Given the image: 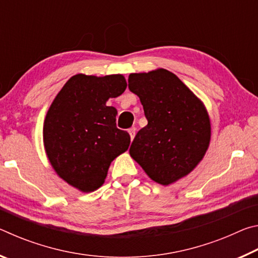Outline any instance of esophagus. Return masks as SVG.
<instances>
[{
  "instance_id": "1",
  "label": "esophagus",
  "mask_w": 258,
  "mask_h": 258,
  "mask_svg": "<svg viewBox=\"0 0 258 258\" xmlns=\"http://www.w3.org/2000/svg\"><path fill=\"white\" fill-rule=\"evenodd\" d=\"M135 132H137V128H135V127H131V128L128 130V133H130V135H131V140L134 139Z\"/></svg>"
}]
</instances>
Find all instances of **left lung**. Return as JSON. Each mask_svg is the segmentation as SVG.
Masks as SVG:
<instances>
[{"label":"left lung","instance_id":"left-lung-1","mask_svg":"<svg viewBox=\"0 0 258 258\" xmlns=\"http://www.w3.org/2000/svg\"><path fill=\"white\" fill-rule=\"evenodd\" d=\"M148 125L135 135L130 155L152 180L168 185L194 169L206 152L211 124L202 101L173 73L131 74Z\"/></svg>","mask_w":258,"mask_h":258}]
</instances>
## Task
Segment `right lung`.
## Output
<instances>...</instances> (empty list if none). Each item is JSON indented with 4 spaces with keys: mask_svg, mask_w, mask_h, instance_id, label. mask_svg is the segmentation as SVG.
Wrapping results in <instances>:
<instances>
[{
    "mask_svg": "<svg viewBox=\"0 0 258 258\" xmlns=\"http://www.w3.org/2000/svg\"><path fill=\"white\" fill-rule=\"evenodd\" d=\"M126 89L121 75H78L69 78L46 113L43 140L51 165L60 177L81 191L101 186L117 156L131 138L117 128V110L106 104Z\"/></svg>",
    "mask_w": 258,
    "mask_h": 258,
    "instance_id": "right-lung-1",
    "label": "right lung"
}]
</instances>
